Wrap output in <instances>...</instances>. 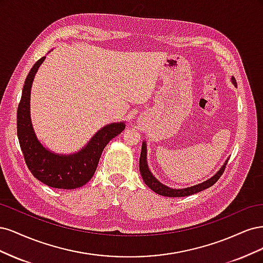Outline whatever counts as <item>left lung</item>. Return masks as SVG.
<instances>
[{
	"instance_id": "8db88e82",
	"label": "left lung",
	"mask_w": 263,
	"mask_h": 263,
	"mask_svg": "<svg viewBox=\"0 0 263 263\" xmlns=\"http://www.w3.org/2000/svg\"><path fill=\"white\" fill-rule=\"evenodd\" d=\"M233 83L235 85H237V82L235 80V78H232ZM147 147H146V142H144L141 146V154H140V159H139V170L141 173V177L144 179L146 184L154 191L155 193L159 194V195H162V196H168V197H182V196H187V195H192L194 193L197 192H201V191L205 190V189H209L210 186L214 185L215 183L218 181V179L221 177V174L224 173L225 170V166L227 164L226 163L221 166V169L215 174L213 178H211L210 180L205 181L201 184H197L194 186H191V187H186V189H181V190H174V189H170L168 186H165L163 184H161L160 182H159L151 172L149 171V168L147 165Z\"/></svg>"
}]
</instances>
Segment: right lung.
I'll use <instances>...</instances> for the list:
<instances>
[{"instance_id": "right-lung-1", "label": "right lung", "mask_w": 263, "mask_h": 263, "mask_svg": "<svg viewBox=\"0 0 263 263\" xmlns=\"http://www.w3.org/2000/svg\"><path fill=\"white\" fill-rule=\"evenodd\" d=\"M45 58L42 57L36 61L23 86L17 108L18 141L27 168L36 179L54 189L72 190L86 184L91 180L98 168L103 149L124 130L125 125L124 123H115L103 127L94 135L89 144L74 155L59 156L44 148L31 126L29 100L35 73Z\"/></svg>"}]
</instances>
